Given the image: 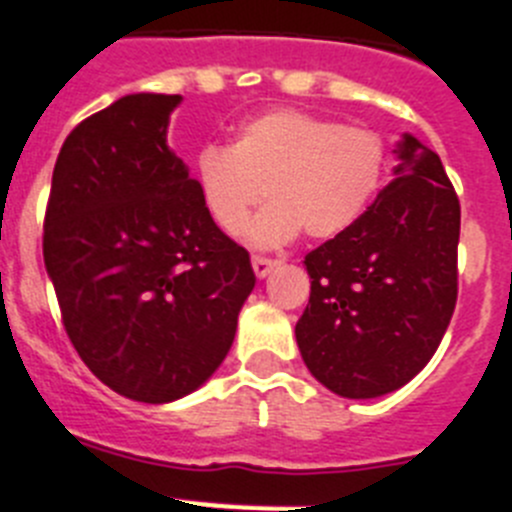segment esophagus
I'll use <instances>...</instances> for the list:
<instances>
[{
  "instance_id": "34e87169",
  "label": "esophagus",
  "mask_w": 512,
  "mask_h": 512,
  "mask_svg": "<svg viewBox=\"0 0 512 512\" xmlns=\"http://www.w3.org/2000/svg\"><path fill=\"white\" fill-rule=\"evenodd\" d=\"M275 265H278V262L267 260V257H252V270H255L257 278H267Z\"/></svg>"
}]
</instances>
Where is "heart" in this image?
I'll return each instance as SVG.
<instances>
[{"label":"heart","mask_w":512,"mask_h":512,"mask_svg":"<svg viewBox=\"0 0 512 512\" xmlns=\"http://www.w3.org/2000/svg\"><path fill=\"white\" fill-rule=\"evenodd\" d=\"M385 145L370 130L339 127L298 109H270L237 127L229 147L193 158V183L211 222L237 234L262 196L273 199L245 229L257 250L288 245L306 229L329 239L352 227L377 193Z\"/></svg>","instance_id":"obj_1"}]
</instances>
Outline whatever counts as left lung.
I'll return each instance as SVG.
<instances>
[{
  "instance_id": "1",
  "label": "left lung",
  "mask_w": 512,
  "mask_h": 512,
  "mask_svg": "<svg viewBox=\"0 0 512 512\" xmlns=\"http://www.w3.org/2000/svg\"><path fill=\"white\" fill-rule=\"evenodd\" d=\"M393 153V181L375 204L306 255L311 298L298 349L324 388L352 400L411 382L457 306V193L439 155L411 132Z\"/></svg>"
}]
</instances>
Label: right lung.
<instances>
[{
  "label": "right lung",
  "mask_w": 512,
  "mask_h": 512,
  "mask_svg": "<svg viewBox=\"0 0 512 512\" xmlns=\"http://www.w3.org/2000/svg\"><path fill=\"white\" fill-rule=\"evenodd\" d=\"M178 94H127L63 142L43 257L78 357L140 403L199 390L255 288L250 255L206 214L168 147Z\"/></svg>",
  "instance_id": "obj_1"
}]
</instances>
